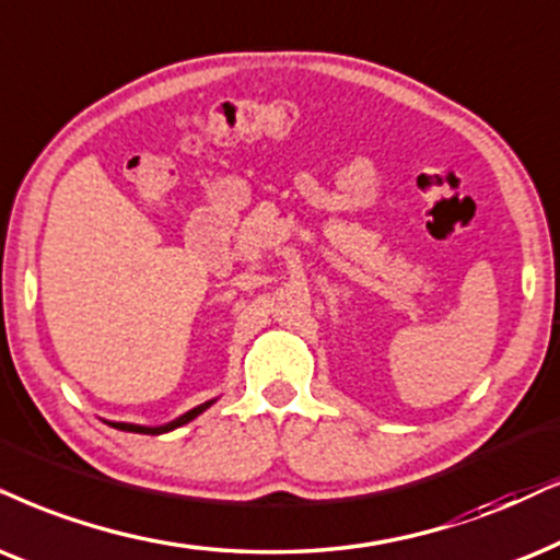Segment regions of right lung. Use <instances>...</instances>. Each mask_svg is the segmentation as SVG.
I'll return each mask as SVG.
<instances>
[{"label": "right lung", "mask_w": 560, "mask_h": 560, "mask_svg": "<svg viewBox=\"0 0 560 560\" xmlns=\"http://www.w3.org/2000/svg\"><path fill=\"white\" fill-rule=\"evenodd\" d=\"M211 402H214V400L203 402V406H196L194 410H188V413H183L180 419L165 423V427H154V429H150V427H133V423H110V427H113V429H121V431H133V434H165V431H173V429L183 427V423L194 421L198 413H203V410H207V408L211 406Z\"/></svg>", "instance_id": "obj_1"}]
</instances>
